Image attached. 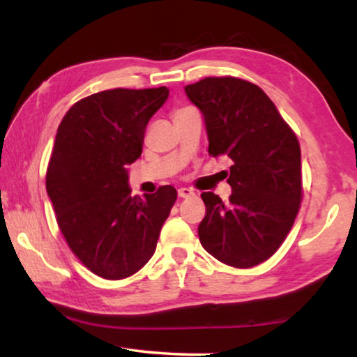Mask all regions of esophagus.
Returning <instances> with one entry per match:
<instances>
[{"mask_svg": "<svg viewBox=\"0 0 357 357\" xmlns=\"http://www.w3.org/2000/svg\"><path fill=\"white\" fill-rule=\"evenodd\" d=\"M177 193H178L180 198H188V197H192V195H195L193 190H192V188H187V187L178 188Z\"/></svg>", "mask_w": 357, "mask_h": 357, "instance_id": "obj_1", "label": "esophagus"}]
</instances>
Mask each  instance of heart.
I'll return each instance as SVG.
<instances>
[{
  "label": "heart",
  "instance_id": "obj_1",
  "mask_svg": "<svg viewBox=\"0 0 357 357\" xmlns=\"http://www.w3.org/2000/svg\"><path fill=\"white\" fill-rule=\"evenodd\" d=\"M182 110H185V109H182ZM182 110H178V112H182ZM178 112H177V114H178Z\"/></svg>",
  "mask_w": 357,
  "mask_h": 357
}]
</instances>
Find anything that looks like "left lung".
<instances>
[{"label": "left lung", "mask_w": 357, "mask_h": 357, "mask_svg": "<svg viewBox=\"0 0 357 357\" xmlns=\"http://www.w3.org/2000/svg\"><path fill=\"white\" fill-rule=\"evenodd\" d=\"M185 92L203 114L208 153L232 160L229 203L213 192L202 193L206 214L198 226L199 242L229 266L260 265L281 247L299 213L297 136L253 82L204 77Z\"/></svg>", "instance_id": "1"}]
</instances>
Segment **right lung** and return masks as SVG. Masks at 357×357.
<instances>
[{
  "instance_id": "1",
  "label": "right lung",
  "mask_w": 357,
  "mask_h": 357,
  "mask_svg": "<svg viewBox=\"0 0 357 357\" xmlns=\"http://www.w3.org/2000/svg\"><path fill=\"white\" fill-rule=\"evenodd\" d=\"M167 97L164 86L102 91L76 102L58 126L47 193L71 252L105 280H123L149 261L177 199L172 185L131 197L126 170Z\"/></svg>"
}]
</instances>
